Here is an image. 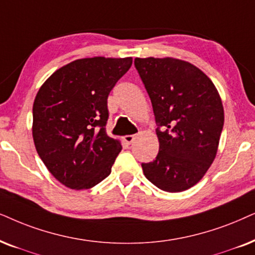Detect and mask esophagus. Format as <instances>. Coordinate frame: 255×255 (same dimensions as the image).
Masks as SVG:
<instances>
[{"mask_svg":"<svg viewBox=\"0 0 255 255\" xmlns=\"http://www.w3.org/2000/svg\"><path fill=\"white\" fill-rule=\"evenodd\" d=\"M134 139H135V134H127V135H124V140L127 141L128 144H131Z\"/></svg>","mask_w":255,"mask_h":255,"instance_id":"obj_1","label":"esophagus"}]
</instances>
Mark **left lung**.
Wrapping results in <instances>:
<instances>
[{
    "label": "left lung",
    "mask_w": 255,
    "mask_h": 255,
    "mask_svg": "<svg viewBox=\"0 0 255 255\" xmlns=\"http://www.w3.org/2000/svg\"><path fill=\"white\" fill-rule=\"evenodd\" d=\"M134 67L150 96L159 140L156 159L141 164L145 177L166 192L188 190L217 156L224 127L219 92L200 69L181 59L137 57Z\"/></svg>",
    "instance_id": "obj_1"
}]
</instances>
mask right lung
<instances>
[{
	"instance_id": "1",
	"label": "right lung",
	"mask_w": 255,
	"mask_h": 255,
	"mask_svg": "<svg viewBox=\"0 0 255 255\" xmlns=\"http://www.w3.org/2000/svg\"><path fill=\"white\" fill-rule=\"evenodd\" d=\"M132 58H81L43 83L32 107V138L49 172L72 190H87L111 173L121 141L109 137L108 97Z\"/></svg>"
}]
</instances>
